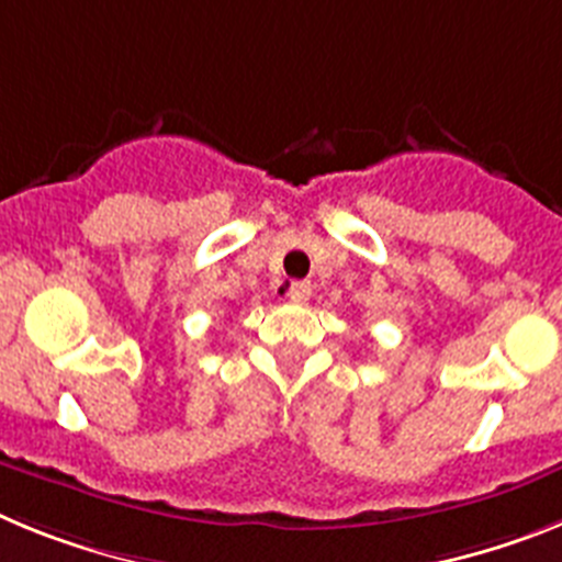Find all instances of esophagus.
<instances>
[{
    "label": "esophagus",
    "mask_w": 562,
    "mask_h": 562,
    "mask_svg": "<svg viewBox=\"0 0 562 562\" xmlns=\"http://www.w3.org/2000/svg\"><path fill=\"white\" fill-rule=\"evenodd\" d=\"M310 295H312L310 281H290V284H286V297H290V301H295V304H306V301H310Z\"/></svg>",
    "instance_id": "obj_1"
}]
</instances>
